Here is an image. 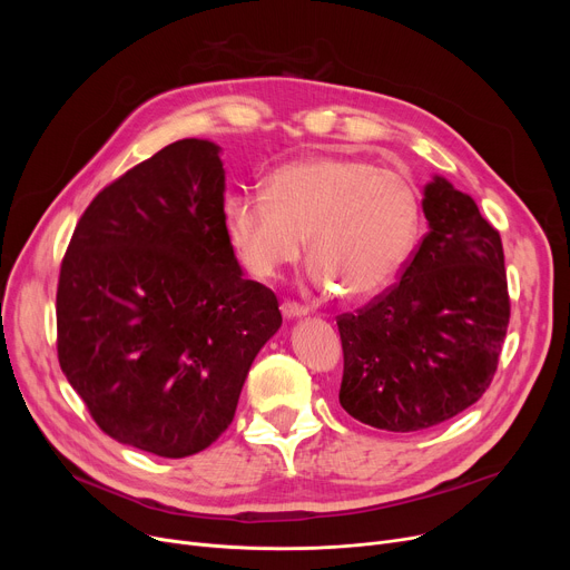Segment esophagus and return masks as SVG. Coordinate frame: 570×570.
<instances>
[{"label": "esophagus", "mask_w": 570, "mask_h": 570, "mask_svg": "<svg viewBox=\"0 0 570 570\" xmlns=\"http://www.w3.org/2000/svg\"><path fill=\"white\" fill-rule=\"evenodd\" d=\"M282 314H284V318H288V321H293V318H303V316H307V307H303V305H297V303H282Z\"/></svg>", "instance_id": "obj_1"}]
</instances>
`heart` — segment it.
Masks as SVG:
<instances>
[{"mask_svg": "<svg viewBox=\"0 0 570 570\" xmlns=\"http://www.w3.org/2000/svg\"><path fill=\"white\" fill-rule=\"evenodd\" d=\"M226 228L258 277L295 263L309 237L312 279L348 301L383 293L409 263L421 203L406 177L355 157L295 159L267 177V194H230Z\"/></svg>", "mask_w": 570, "mask_h": 570, "instance_id": "b5f03b06", "label": "heart"}]
</instances>
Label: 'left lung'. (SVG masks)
<instances>
[{
	"instance_id": "left-lung-1",
	"label": "left lung",
	"mask_w": 570,
	"mask_h": 570,
	"mask_svg": "<svg viewBox=\"0 0 570 570\" xmlns=\"http://www.w3.org/2000/svg\"><path fill=\"white\" fill-rule=\"evenodd\" d=\"M430 224L397 286L337 318L340 404L385 432H421L483 397L497 372L511 303L503 247L469 194L434 175Z\"/></svg>"
}]
</instances>
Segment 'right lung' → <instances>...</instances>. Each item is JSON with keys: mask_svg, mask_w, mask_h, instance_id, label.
I'll return each instance as SVG.
<instances>
[{"mask_svg": "<svg viewBox=\"0 0 570 570\" xmlns=\"http://www.w3.org/2000/svg\"><path fill=\"white\" fill-rule=\"evenodd\" d=\"M217 142H170L89 203L59 273L67 381L108 436L159 458L222 436L282 327L275 293L233 254Z\"/></svg>", "mask_w": 570, "mask_h": 570, "instance_id": "obj_1", "label": "right lung"}]
</instances>
